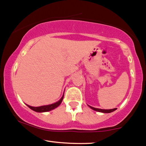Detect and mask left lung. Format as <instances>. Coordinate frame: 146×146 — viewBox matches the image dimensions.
<instances>
[{
    "label": "left lung",
    "instance_id": "8db88e82",
    "mask_svg": "<svg viewBox=\"0 0 146 146\" xmlns=\"http://www.w3.org/2000/svg\"><path fill=\"white\" fill-rule=\"evenodd\" d=\"M91 109H93V110L97 111H100V112H103V113H110L112 112V111H115L116 110V108H114V109H110V110H103V109H99V108H93L92 106H89Z\"/></svg>",
    "mask_w": 146,
    "mask_h": 146
}]
</instances>
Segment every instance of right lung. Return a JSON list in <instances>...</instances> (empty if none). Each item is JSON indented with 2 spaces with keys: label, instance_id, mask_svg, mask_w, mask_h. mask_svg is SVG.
Masks as SVG:
<instances>
[{
  "label": "right lung",
  "instance_id": "right-lung-1",
  "mask_svg": "<svg viewBox=\"0 0 146 146\" xmlns=\"http://www.w3.org/2000/svg\"><path fill=\"white\" fill-rule=\"evenodd\" d=\"M64 93L63 95V96L62 97V98L59 100L58 102H55V103L50 104V105H46V106H39V107H33V106H30L29 105L28 106V108H30V109L32 110L37 111V112H44V111H51L52 110L56 108L57 107L60 105L61 103L62 102L63 99H64Z\"/></svg>",
  "mask_w": 146,
  "mask_h": 146
}]
</instances>
